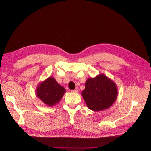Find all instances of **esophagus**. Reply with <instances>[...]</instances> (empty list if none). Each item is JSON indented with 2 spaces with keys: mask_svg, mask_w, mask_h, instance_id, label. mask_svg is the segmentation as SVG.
<instances>
[{
  "mask_svg": "<svg viewBox=\"0 0 151 151\" xmlns=\"http://www.w3.org/2000/svg\"><path fill=\"white\" fill-rule=\"evenodd\" d=\"M71 92L74 93H78V90H71Z\"/></svg>",
  "mask_w": 151,
  "mask_h": 151,
  "instance_id": "obj_1",
  "label": "esophagus"
}]
</instances>
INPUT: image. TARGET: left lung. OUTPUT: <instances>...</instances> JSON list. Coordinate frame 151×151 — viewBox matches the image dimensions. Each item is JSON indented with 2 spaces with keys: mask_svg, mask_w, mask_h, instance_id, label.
Listing matches in <instances>:
<instances>
[{
  "mask_svg": "<svg viewBox=\"0 0 151 151\" xmlns=\"http://www.w3.org/2000/svg\"><path fill=\"white\" fill-rule=\"evenodd\" d=\"M117 94L115 82L103 74L88 79L82 92L88 108L95 112L109 108L115 101Z\"/></svg>",
  "mask_w": 151,
  "mask_h": 151,
  "instance_id": "1",
  "label": "left lung"
}]
</instances>
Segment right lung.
<instances>
[{
	"label": "right lung",
	"mask_w": 151,
	"mask_h": 151,
	"mask_svg": "<svg viewBox=\"0 0 151 151\" xmlns=\"http://www.w3.org/2000/svg\"><path fill=\"white\" fill-rule=\"evenodd\" d=\"M65 92L66 90L55 79L49 77L40 83L36 95L45 104L51 107L60 101Z\"/></svg>",
	"instance_id": "add662e5"
}]
</instances>
